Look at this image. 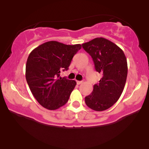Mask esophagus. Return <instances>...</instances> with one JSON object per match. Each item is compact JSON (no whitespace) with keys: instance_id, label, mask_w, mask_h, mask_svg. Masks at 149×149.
<instances>
[{"instance_id":"34e87169","label":"esophagus","mask_w":149,"mask_h":149,"mask_svg":"<svg viewBox=\"0 0 149 149\" xmlns=\"http://www.w3.org/2000/svg\"><path fill=\"white\" fill-rule=\"evenodd\" d=\"M76 83H77V84H78V85H80L82 83H83V82H82V81H78H78H77Z\"/></svg>"}]
</instances>
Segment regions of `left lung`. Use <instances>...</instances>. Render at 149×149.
Wrapping results in <instances>:
<instances>
[{
	"instance_id": "left-lung-1",
	"label": "left lung",
	"mask_w": 149,
	"mask_h": 149,
	"mask_svg": "<svg viewBox=\"0 0 149 149\" xmlns=\"http://www.w3.org/2000/svg\"><path fill=\"white\" fill-rule=\"evenodd\" d=\"M82 45L93 59L95 70L103 74L92 93L85 97V104L97 111L107 110L123 91L127 76V59L118 46L104 38H96Z\"/></svg>"
}]
</instances>
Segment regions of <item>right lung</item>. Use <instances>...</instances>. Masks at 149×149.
I'll return each instance as SVG.
<instances>
[{
  "label": "right lung",
  "mask_w": 149,
  "mask_h": 149,
  "mask_svg": "<svg viewBox=\"0 0 149 149\" xmlns=\"http://www.w3.org/2000/svg\"><path fill=\"white\" fill-rule=\"evenodd\" d=\"M80 44L65 45L46 42L31 51L26 65V79L39 104L48 110L64 106L76 85L75 80L60 77V71L69 69Z\"/></svg>",
  "instance_id": "1"
}]
</instances>
